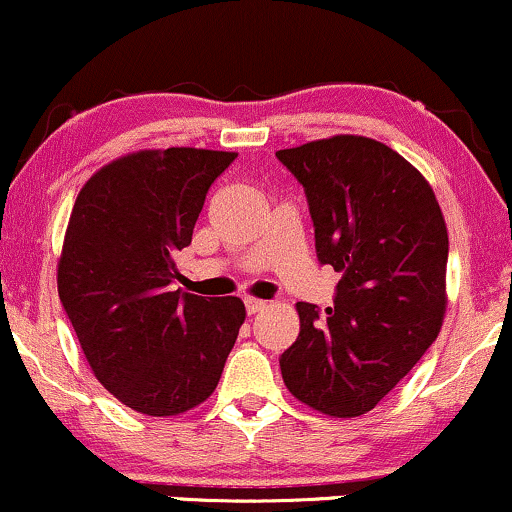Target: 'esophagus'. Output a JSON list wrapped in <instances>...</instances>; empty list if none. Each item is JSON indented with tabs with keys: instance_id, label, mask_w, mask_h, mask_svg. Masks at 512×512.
<instances>
[{
	"instance_id": "34e87169",
	"label": "esophagus",
	"mask_w": 512,
	"mask_h": 512,
	"mask_svg": "<svg viewBox=\"0 0 512 512\" xmlns=\"http://www.w3.org/2000/svg\"><path fill=\"white\" fill-rule=\"evenodd\" d=\"M244 306H246V313L256 315V313H261L268 304H266V301H258V299H246Z\"/></svg>"
}]
</instances>
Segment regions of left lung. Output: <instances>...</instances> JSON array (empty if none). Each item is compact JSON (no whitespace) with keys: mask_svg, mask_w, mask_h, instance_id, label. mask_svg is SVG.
Masks as SVG:
<instances>
[{"mask_svg":"<svg viewBox=\"0 0 512 512\" xmlns=\"http://www.w3.org/2000/svg\"><path fill=\"white\" fill-rule=\"evenodd\" d=\"M275 156L306 189L315 251L342 280L334 308L299 301L280 370L294 399L332 418L380 403L444 325L449 232L434 189L387 144L334 135Z\"/></svg>","mask_w":512,"mask_h":512,"instance_id":"obj_1","label":"left lung"}]
</instances>
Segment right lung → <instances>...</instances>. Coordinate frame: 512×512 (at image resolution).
<instances>
[{
	"instance_id": "right-lung-1",
	"label": "right lung",
	"mask_w": 512,
	"mask_h": 512,
	"mask_svg": "<svg viewBox=\"0 0 512 512\" xmlns=\"http://www.w3.org/2000/svg\"><path fill=\"white\" fill-rule=\"evenodd\" d=\"M235 151L140 149L80 189L56 285L80 349L104 389L142 415L197 408L218 387L246 308L173 289L208 187Z\"/></svg>"
}]
</instances>
